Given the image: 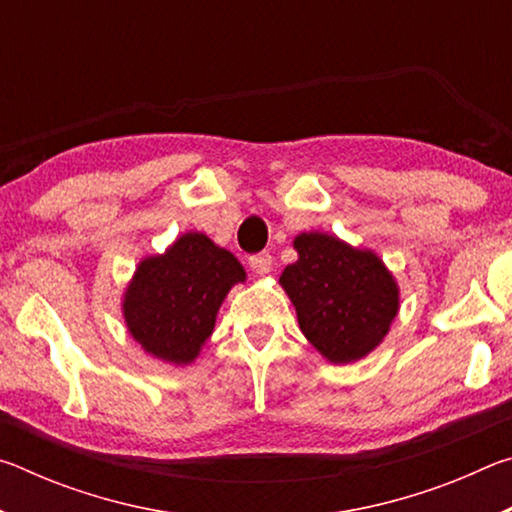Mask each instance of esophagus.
I'll list each match as a JSON object with an SVG mask.
<instances>
[{"instance_id": "obj_1", "label": "esophagus", "mask_w": 512, "mask_h": 512, "mask_svg": "<svg viewBox=\"0 0 512 512\" xmlns=\"http://www.w3.org/2000/svg\"><path fill=\"white\" fill-rule=\"evenodd\" d=\"M248 264L257 275H268V273H271V266H273V257L268 253H257V255L248 259Z\"/></svg>"}]
</instances>
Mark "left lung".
Returning a JSON list of instances; mask_svg holds the SVG:
<instances>
[{
  "label": "left lung",
  "instance_id": "obj_1",
  "mask_svg": "<svg viewBox=\"0 0 512 512\" xmlns=\"http://www.w3.org/2000/svg\"><path fill=\"white\" fill-rule=\"evenodd\" d=\"M298 262L280 275L307 341L332 363H352L384 341L400 309L393 273L372 253L325 232L293 241Z\"/></svg>",
  "mask_w": 512,
  "mask_h": 512
}]
</instances>
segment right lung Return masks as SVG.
Returning <instances> with one entry per match:
<instances>
[{"label":"right lung","mask_w":512,"mask_h":512,"mask_svg":"<svg viewBox=\"0 0 512 512\" xmlns=\"http://www.w3.org/2000/svg\"><path fill=\"white\" fill-rule=\"evenodd\" d=\"M244 280V266L230 250L203 232H185L137 266L121 302L128 332L151 357L187 366L212 336L228 291Z\"/></svg>","instance_id":"add662e5"}]
</instances>
